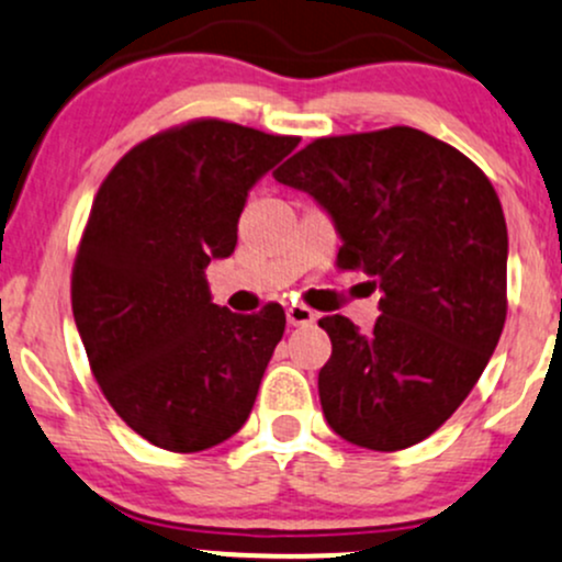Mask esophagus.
Instances as JSON below:
<instances>
[{"label":"esophagus","instance_id":"34e87169","mask_svg":"<svg viewBox=\"0 0 562 562\" xmlns=\"http://www.w3.org/2000/svg\"><path fill=\"white\" fill-rule=\"evenodd\" d=\"M285 314H288V325H293V328H299V325H312L314 319H317V314H314L310 306H301V304L288 306Z\"/></svg>","mask_w":562,"mask_h":562}]
</instances>
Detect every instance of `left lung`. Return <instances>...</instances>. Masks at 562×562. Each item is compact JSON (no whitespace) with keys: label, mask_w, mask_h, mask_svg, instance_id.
Returning <instances> with one entry per match:
<instances>
[{"label":"left lung","mask_w":562,"mask_h":562,"mask_svg":"<svg viewBox=\"0 0 562 562\" xmlns=\"http://www.w3.org/2000/svg\"><path fill=\"white\" fill-rule=\"evenodd\" d=\"M274 178L312 194L344 245L338 269L379 285L360 333L330 314L319 403L330 429L371 451L437 431L483 375L507 319V221L488 176L416 127L314 138Z\"/></svg>","instance_id":"obj_1"}]
</instances>
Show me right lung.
Returning <instances> with one entry per match:
<instances>
[{
    "instance_id": "obj_1",
    "label": "right lung",
    "mask_w": 562,
    "mask_h": 562,
    "mask_svg": "<svg viewBox=\"0 0 562 562\" xmlns=\"http://www.w3.org/2000/svg\"><path fill=\"white\" fill-rule=\"evenodd\" d=\"M299 140L191 120L133 146L92 200L74 323L103 397L151 446L196 453L248 422L285 312L213 304L205 267L232 256L252 183Z\"/></svg>"
}]
</instances>
